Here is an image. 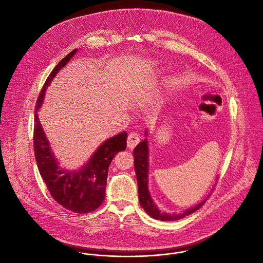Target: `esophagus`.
<instances>
[{"instance_id":"1","label":"esophagus","mask_w":263,"mask_h":263,"mask_svg":"<svg viewBox=\"0 0 263 263\" xmlns=\"http://www.w3.org/2000/svg\"><path fill=\"white\" fill-rule=\"evenodd\" d=\"M140 143V135L138 133H130L127 137V147L134 149Z\"/></svg>"}]
</instances>
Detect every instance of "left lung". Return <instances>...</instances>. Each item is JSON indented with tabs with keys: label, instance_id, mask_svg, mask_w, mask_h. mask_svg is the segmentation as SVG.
<instances>
[{
	"label": "left lung",
	"instance_id": "1",
	"mask_svg": "<svg viewBox=\"0 0 263 263\" xmlns=\"http://www.w3.org/2000/svg\"><path fill=\"white\" fill-rule=\"evenodd\" d=\"M145 135H147V132L145 133ZM134 158H135V170H136V175H137V180H138V192H139L140 204L145 210V212L152 218H154L156 220L164 221V222L180 220L188 215H191L192 213L196 212L197 210H199L205 203L206 199L211 196V195H209L208 198L203 199L197 205L190 208L179 214H169V213L162 212L158 209L156 203L153 201V199L151 197L149 188H148L149 146H148L147 139H145L143 142H141L135 148Z\"/></svg>",
	"mask_w": 263,
	"mask_h": 263
}]
</instances>
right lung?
I'll use <instances>...</instances> for the list:
<instances>
[{
  "label": "right lung",
  "mask_w": 263,
  "mask_h": 263,
  "mask_svg": "<svg viewBox=\"0 0 263 263\" xmlns=\"http://www.w3.org/2000/svg\"><path fill=\"white\" fill-rule=\"evenodd\" d=\"M77 49L65 57L47 77L38 96L34 111L33 146L39 173L52 198L63 208L76 214H87L98 209L105 198L108 167L113 157L126 148V132L107 139L78 171H68L59 166L49 147L37 111L41 107L45 90L58 74L73 58Z\"/></svg>",
  "instance_id": "right-lung-1"
}]
</instances>
